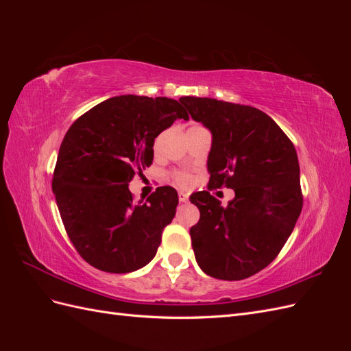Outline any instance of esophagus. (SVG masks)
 <instances>
[{"mask_svg":"<svg viewBox=\"0 0 351 351\" xmlns=\"http://www.w3.org/2000/svg\"><path fill=\"white\" fill-rule=\"evenodd\" d=\"M178 200H180V202H187V200H189V195L184 193V192H180V193H178Z\"/></svg>","mask_w":351,"mask_h":351,"instance_id":"obj_1","label":"esophagus"}]
</instances>
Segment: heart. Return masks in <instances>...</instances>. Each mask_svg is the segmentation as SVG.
<instances>
[{
    "label": "heart",
    "instance_id": "1",
    "mask_svg": "<svg viewBox=\"0 0 351 351\" xmlns=\"http://www.w3.org/2000/svg\"><path fill=\"white\" fill-rule=\"evenodd\" d=\"M173 182L178 187L187 189L193 184V177H192V174H189L186 171H177L173 174Z\"/></svg>",
    "mask_w": 351,
    "mask_h": 351
}]
</instances>
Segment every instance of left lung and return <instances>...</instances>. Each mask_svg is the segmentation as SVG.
Segmentation results:
<instances>
[{
    "label": "left lung",
    "mask_w": 351,
    "mask_h": 351,
    "mask_svg": "<svg viewBox=\"0 0 351 351\" xmlns=\"http://www.w3.org/2000/svg\"><path fill=\"white\" fill-rule=\"evenodd\" d=\"M180 102L212 133L208 189L236 193L227 206L206 190L190 196L200 212L190 228L196 262L218 280L249 278L277 258L302 212L294 145L269 115L249 105L196 97Z\"/></svg>",
    "instance_id": "8db88e82"
}]
</instances>
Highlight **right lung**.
<instances>
[{
	"mask_svg": "<svg viewBox=\"0 0 351 351\" xmlns=\"http://www.w3.org/2000/svg\"><path fill=\"white\" fill-rule=\"evenodd\" d=\"M177 119L189 114L176 99L121 95L79 117L62 139L52 192L73 246L97 269L133 272L156 254L177 192L158 187L134 204L129 183L152 164L155 137Z\"/></svg>",
	"mask_w": 351,
	"mask_h": 351,
	"instance_id": "obj_1",
	"label": "right lung"
}]
</instances>
